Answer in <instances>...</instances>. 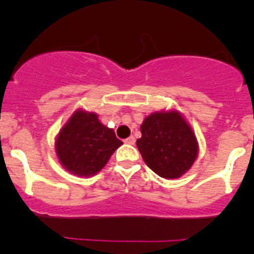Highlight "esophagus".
<instances>
[{
  "mask_svg": "<svg viewBox=\"0 0 254 254\" xmlns=\"http://www.w3.org/2000/svg\"><path fill=\"white\" fill-rule=\"evenodd\" d=\"M124 142L127 143V145H135V137L134 136L127 137V139L124 140Z\"/></svg>",
  "mask_w": 254,
  "mask_h": 254,
  "instance_id": "34e87169",
  "label": "esophagus"
}]
</instances>
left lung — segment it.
Returning a JSON list of instances; mask_svg holds the SVG:
<instances>
[{"mask_svg": "<svg viewBox=\"0 0 254 254\" xmlns=\"http://www.w3.org/2000/svg\"><path fill=\"white\" fill-rule=\"evenodd\" d=\"M141 134L136 141L137 148L146 165L160 177L178 178L195 161V135L178 112L148 115L141 124Z\"/></svg>", "mask_w": 254, "mask_h": 254, "instance_id": "8db88e82", "label": "left lung"}]
</instances>
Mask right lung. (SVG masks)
I'll use <instances>...</instances> for the list:
<instances>
[{"label":"right lung","instance_id":"obj_1","mask_svg":"<svg viewBox=\"0 0 254 254\" xmlns=\"http://www.w3.org/2000/svg\"><path fill=\"white\" fill-rule=\"evenodd\" d=\"M123 142L94 113L77 111L63 127L56 140L61 165L73 175H96Z\"/></svg>","mask_w":254,"mask_h":254}]
</instances>
